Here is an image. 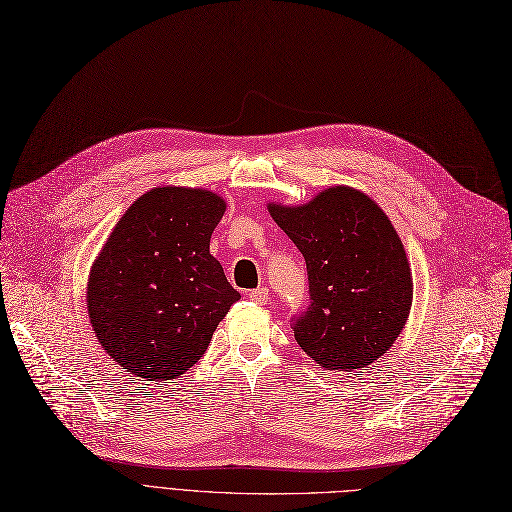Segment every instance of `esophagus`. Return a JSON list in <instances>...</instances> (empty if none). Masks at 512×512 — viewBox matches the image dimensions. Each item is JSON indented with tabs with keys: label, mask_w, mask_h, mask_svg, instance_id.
Here are the masks:
<instances>
[{
	"label": "esophagus",
	"mask_w": 512,
	"mask_h": 512,
	"mask_svg": "<svg viewBox=\"0 0 512 512\" xmlns=\"http://www.w3.org/2000/svg\"><path fill=\"white\" fill-rule=\"evenodd\" d=\"M249 297L255 301V304H259V306L268 304V299H270L268 289H255V291H251V293H249Z\"/></svg>",
	"instance_id": "esophagus-1"
}]
</instances>
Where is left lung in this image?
Returning <instances> with one entry per match:
<instances>
[{
    "label": "left lung",
    "mask_w": 512,
    "mask_h": 512,
    "mask_svg": "<svg viewBox=\"0 0 512 512\" xmlns=\"http://www.w3.org/2000/svg\"><path fill=\"white\" fill-rule=\"evenodd\" d=\"M306 259L310 306L291 323L320 369H363L401 335L413 299L405 246L367 194L335 185L301 206L268 204Z\"/></svg>",
    "instance_id": "left-lung-1"
}]
</instances>
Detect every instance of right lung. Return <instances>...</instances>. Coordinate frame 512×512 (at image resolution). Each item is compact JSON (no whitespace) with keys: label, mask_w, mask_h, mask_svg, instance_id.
<instances>
[{"label":"right lung","mask_w":512,"mask_h":512,"mask_svg":"<svg viewBox=\"0 0 512 512\" xmlns=\"http://www.w3.org/2000/svg\"><path fill=\"white\" fill-rule=\"evenodd\" d=\"M225 200L154 187L135 200L94 259L86 301L94 335L130 377L175 380L206 352L240 293L208 251Z\"/></svg>","instance_id":"right-lung-1"}]
</instances>
